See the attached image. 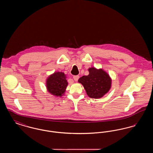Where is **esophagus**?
Segmentation results:
<instances>
[{
	"instance_id": "1",
	"label": "esophagus",
	"mask_w": 153,
	"mask_h": 153,
	"mask_svg": "<svg viewBox=\"0 0 153 153\" xmlns=\"http://www.w3.org/2000/svg\"><path fill=\"white\" fill-rule=\"evenodd\" d=\"M79 79V76H73V79L75 81H77Z\"/></svg>"
}]
</instances>
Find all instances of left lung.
<instances>
[{"label": "left lung", "mask_w": 153, "mask_h": 153, "mask_svg": "<svg viewBox=\"0 0 153 153\" xmlns=\"http://www.w3.org/2000/svg\"><path fill=\"white\" fill-rule=\"evenodd\" d=\"M88 71L89 74L81 77L78 82L82 85L89 97L102 98L109 92L112 79L109 74L102 68L91 67L88 69Z\"/></svg>", "instance_id": "1"}]
</instances>
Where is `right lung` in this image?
I'll return each instance as SVG.
<instances>
[{"label":"right lung","instance_id":"obj_1","mask_svg":"<svg viewBox=\"0 0 153 153\" xmlns=\"http://www.w3.org/2000/svg\"><path fill=\"white\" fill-rule=\"evenodd\" d=\"M66 75L62 72H56L51 74L46 81L47 91L56 97H61L65 94L68 85Z\"/></svg>","mask_w":153,"mask_h":153}]
</instances>
